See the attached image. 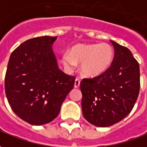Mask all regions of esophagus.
Returning a JSON list of instances; mask_svg holds the SVG:
<instances>
[{"label": "esophagus", "mask_w": 147, "mask_h": 147, "mask_svg": "<svg viewBox=\"0 0 147 147\" xmlns=\"http://www.w3.org/2000/svg\"><path fill=\"white\" fill-rule=\"evenodd\" d=\"M80 86V80L78 78H77L74 82V87L75 88H78Z\"/></svg>", "instance_id": "obj_1"}]
</instances>
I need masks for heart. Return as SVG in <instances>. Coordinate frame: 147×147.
<instances>
[{
	"instance_id": "1",
	"label": "heart",
	"mask_w": 147,
	"mask_h": 147,
	"mask_svg": "<svg viewBox=\"0 0 147 147\" xmlns=\"http://www.w3.org/2000/svg\"><path fill=\"white\" fill-rule=\"evenodd\" d=\"M114 49L107 43L78 44L61 56V62L68 70L81 63V71L87 77H97L110 68L114 60Z\"/></svg>"
}]
</instances>
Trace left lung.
<instances>
[{
    "label": "left lung",
    "instance_id": "left-lung-1",
    "mask_svg": "<svg viewBox=\"0 0 147 147\" xmlns=\"http://www.w3.org/2000/svg\"><path fill=\"white\" fill-rule=\"evenodd\" d=\"M110 41L114 57L110 68L101 75L84 78L80 84L84 118L98 127L112 126L126 118L140 90L138 62L129 49Z\"/></svg>",
    "mask_w": 147,
    "mask_h": 147
}]
</instances>
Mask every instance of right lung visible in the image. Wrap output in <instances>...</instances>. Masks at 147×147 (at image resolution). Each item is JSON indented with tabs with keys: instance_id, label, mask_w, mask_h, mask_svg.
I'll use <instances>...</instances> for the list:
<instances>
[{
	"instance_id": "right-lung-1",
	"label": "right lung",
	"mask_w": 147,
	"mask_h": 147,
	"mask_svg": "<svg viewBox=\"0 0 147 147\" xmlns=\"http://www.w3.org/2000/svg\"><path fill=\"white\" fill-rule=\"evenodd\" d=\"M57 37H34L11 53L5 90L13 112L31 125H44L57 117L74 86L75 77L57 65L52 47Z\"/></svg>"
}]
</instances>
